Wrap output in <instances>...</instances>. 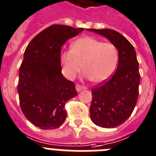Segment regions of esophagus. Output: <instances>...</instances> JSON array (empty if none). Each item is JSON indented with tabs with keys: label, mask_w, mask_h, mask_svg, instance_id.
<instances>
[{
	"label": "esophagus",
	"mask_w": 156,
	"mask_h": 156,
	"mask_svg": "<svg viewBox=\"0 0 156 156\" xmlns=\"http://www.w3.org/2000/svg\"><path fill=\"white\" fill-rule=\"evenodd\" d=\"M85 87H83V86H81V85L80 84H76V91L79 92V91H80L81 90H83V89H84Z\"/></svg>",
	"instance_id": "obj_1"
}]
</instances>
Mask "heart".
<instances>
[{
  "label": "heart",
  "mask_w": 156,
  "mask_h": 156,
  "mask_svg": "<svg viewBox=\"0 0 156 156\" xmlns=\"http://www.w3.org/2000/svg\"><path fill=\"white\" fill-rule=\"evenodd\" d=\"M118 62V51L114 44L91 37L76 40L71 50H64L60 54L62 73L67 78H74L82 69L83 63L85 76L97 83L110 79Z\"/></svg>",
  "instance_id": "1"
}]
</instances>
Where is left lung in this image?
<instances>
[{"label": "left lung", "mask_w": 156, "mask_h": 156, "mask_svg": "<svg viewBox=\"0 0 156 156\" xmlns=\"http://www.w3.org/2000/svg\"><path fill=\"white\" fill-rule=\"evenodd\" d=\"M104 36L118 50L117 71L109 80L91 89L90 117L102 128H115L126 122L137 102L140 75L134 47L123 35L111 29H87Z\"/></svg>", "instance_id": "left-lung-1"}]
</instances>
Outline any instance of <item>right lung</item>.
Listing matches in <instances>:
<instances>
[{"mask_svg": "<svg viewBox=\"0 0 156 156\" xmlns=\"http://www.w3.org/2000/svg\"><path fill=\"white\" fill-rule=\"evenodd\" d=\"M83 28L52 25L27 46L19 71L18 93L23 114L34 126L54 129L65 122V103L77 95L76 86L62 75V46Z\"/></svg>", "mask_w": 156, "mask_h": 156, "instance_id": "1", "label": "right lung"}]
</instances>
